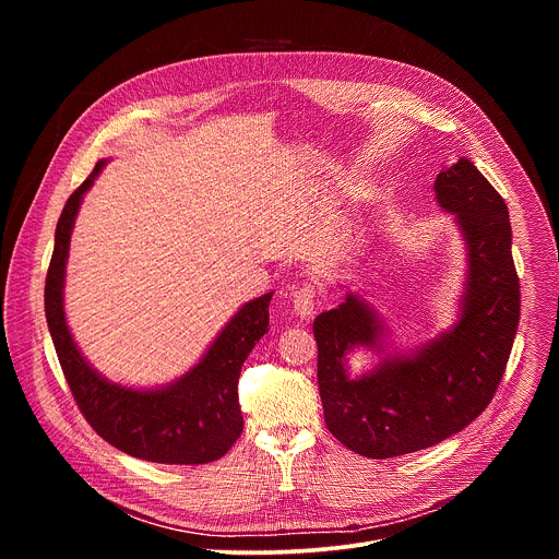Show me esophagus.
<instances>
[{
  "mask_svg": "<svg viewBox=\"0 0 559 559\" xmlns=\"http://www.w3.org/2000/svg\"><path fill=\"white\" fill-rule=\"evenodd\" d=\"M294 300V309H296V313H300V316H311L313 311H316V305H318V285L316 283H302V285H298L296 287V292H294V296H292Z\"/></svg>",
  "mask_w": 559,
  "mask_h": 559,
  "instance_id": "34e87169",
  "label": "esophagus"
}]
</instances>
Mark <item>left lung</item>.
<instances>
[{"label":"left lung","instance_id":"left-lung-1","mask_svg":"<svg viewBox=\"0 0 559 559\" xmlns=\"http://www.w3.org/2000/svg\"><path fill=\"white\" fill-rule=\"evenodd\" d=\"M433 188L466 238L468 281L455 328L414 356H389L352 380L345 352L382 347L373 309L347 294L313 321L325 425L365 457L414 453L473 423L493 401L518 332L520 278L504 199L468 158L444 168Z\"/></svg>","mask_w":559,"mask_h":559}]
</instances>
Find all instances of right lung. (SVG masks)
I'll return each mask as SVG.
<instances>
[{
  "label": "right lung",
  "mask_w": 559,
  "mask_h": 559,
  "mask_svg": "<svg viewBox=\"0 0 559 559\" xmlns=\"http://www.w3.org/2000/svg\"><path fill=\"white\" fill-rule=\"evenodd\" d=\"M104 164L99 162L88 179L70 194L55 229L44 305L61 371L79 412L119 451L162 464L214 462L243 433L238 376L254 345L270 330L272 294L238 309L201 362L170 386L136 391L104 380L79 354L68 332L61 294L72 223L84 192Z\"/></svg>",
  "instance_id": "1"
}]
</instances>
